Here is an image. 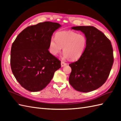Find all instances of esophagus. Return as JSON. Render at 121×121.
<instances>
[{
    "label": "esophagus",
    "instance_id": "obj_1",
    "mask_svg": "<svg viewBox=\"0 0 121 121\" xmlns=\"http://www.w3.org/2000/svg\"><path fill=\"white\" fill-rule=\"evenodd\" d=\"M66 65H67V64L66 63L64 62V61H61V66L62 67H63L66 66Z\"/></svg>",
    "mask_w": 121,
    "mask_h": 121
}]
</instances>
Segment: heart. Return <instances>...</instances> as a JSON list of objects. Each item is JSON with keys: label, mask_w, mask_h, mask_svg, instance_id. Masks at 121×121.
<instances>
[{"label": "heart", "mask_w": 121, "mask_h": 121, "mask_svg": "<svg viewBox=\"0 0 121 121\" xmlns=\"http://www.w3.org/2000/svg\"><path fill=\"white\" fill-rule=\"evenodd\" d=\"M87 45V39L83 34H78L71 30L61 31L55 35V38L51 39L50 52L56 56L63 48L64 57L76 60L81 57Z\"/></svg>", "instance_id": "b5f03b06"}]
</instances>
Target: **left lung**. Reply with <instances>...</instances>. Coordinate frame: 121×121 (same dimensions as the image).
<instances>
[{"label": "left lung", "mask_w": 121, "mask_h": 121, "mask_svg": "<svg viewBox=\"0 0 121 121\" xmlns=\"http://www.w3.org/2000/svg\"><path fill=\"white\" fill-rule=\"evenodd\" d=\"M71 28L84 34L87 45L81 57L69 65L71 68L69 83L79 92L94 91L105 83L113 65L111 41L94 26H76Z\"/></svg>", "instance_id": "left-lung-1"}]
</instances>
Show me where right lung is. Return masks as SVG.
<instances>
[{
	"instance_id": "1",
	"label": "right lung",
	"mask_w": 121,
	"mask_h": 121,
	"mask_svg": "<svg viewBox=\"0 0 121 121\" xmlns=\"http://www.w3.org/2000/svg\"><path fill=\"white\" fill-rule=\"evenodd\" d=\"M60 26L51 22L28 26L12 43L11 68L15 79L25 89L33 92L41 91L61 67L60 61L48 50L53 33Z\"/></svg>"
}]
</instances>
